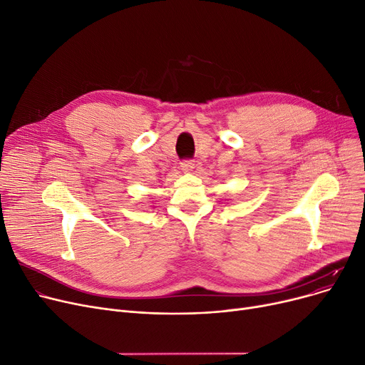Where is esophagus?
Instances as JSON below:
<instances>
[{
	"label": "esophagus",
	"instance_id": "1",
	"mask_svg": "<svg viewBox=\"0 0 365 365\" xmlns=\"http://www.w3.org/2000/svg\"><path fill=\"white\" fill-rule=\"evenodd\" d=\"M180 167H182V170H183L185 173H190V171H194L195 164H194V161L185 160V161H182V163H180Z\"/></svg>",
	"mask_w": 365,
	"mask_h": 365
}]
</instances>
